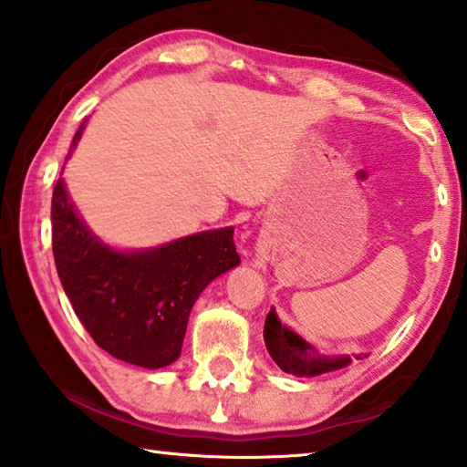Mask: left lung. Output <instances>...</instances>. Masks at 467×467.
Returning <instances> with one entry per match:
<instances>
[{"mask_svg": "<svg viewBox=\"0 0 467 467\" xmlns=\"http://www.w3.org/2000/svg\"><path fill=\"white\" fill-rule=\"evenodd\" d=\"M264 342H266L268 354L285 373L297 375V378H317V375L337 371L352 363L348 354L342 357H327L318 352V348L306 342L304 337L291 331L278 321L275 308L268 312L266 323H264ZM365 357V354H363ZM357 354L354 358H363Z\"/></svg>", "mask_w": 467, "mask_h": 467, "instance_id": "left-lung-1", "label": "left lung"}]
</instances>
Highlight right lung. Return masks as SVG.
I'll use <instances>...</instances> for the list:
<instances>
[{"label":"right lung","mask_w":467,"mask_h":467,"mask_svg":"<svg viewBox=\"0 0 467 467\" xmlns=\"http://www.w3.org/2000/svg\"><path fill=\"white\" fill-rule=\"evenodd\" d=\"M233 233L226 226L121 252L89 231L65 180L54 186L52 252L62 289L94 342L130 365L161 368L180 357L201 291L241 264Z\"/></svg>","instance_id":"obj_1"}]
</instances>
